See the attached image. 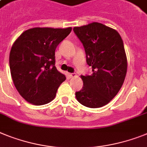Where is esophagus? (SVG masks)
Wrapping results in <instances>:
<instances>
[{"instance_id": "obj_1", "label": "esophagus", "mask_w": 147, "mask_h": 147, "mask_svg": "<svg viewBox=\"0 0 147 147\" xmlns=\"http://www.w3.org/2000/svg\"><path fill=\"white\" fill-rule=\"evenodd\" d=\"M69 76L70 78H76L77 77V75L76 73H69Z\"/></svg>"}]
</instances>
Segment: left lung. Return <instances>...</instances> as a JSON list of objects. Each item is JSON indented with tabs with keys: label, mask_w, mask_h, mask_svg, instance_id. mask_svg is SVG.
Returning <instances> with one entry per match:
<instances>
[{
	"label": "left lung",
	"mask_w": 147,
	"mask_h": 147,
	"mask_svg": "<svg viewBox=\"0 0 147 147\" xmlns=\"http://www.w3.org/2000/svg\"><path fill=\"white\" fill-rule=\"evenodd\" d=\"M86 52L92 74L81 76L84 86L76 92L77 100L87 108L109 103L122 87L127 72L123 39L116 30L98 22L73 28Z\"/></svg>",
	"instance_id": "8db88e82"
}]
</instances>
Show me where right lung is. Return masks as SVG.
Masks as SVG:
<instances>
[{
  "instance_id": "1",
  "label": "right lung",
  "mask_w": 147,
  "mask_h": 147,
  "mask_svg": "<svg viewBox=\"0 0 147 147\" xmlns=\"http://www.w3.org/2000/svg\"><path fill=\"white\" fill-rule=\"evenodd\" d=\"M71 28H34L23 32L9 53L15 87L29 103L42 105L55 98L66 76L57 69L55 50Z\"/></svg>"
}]
</instances>
